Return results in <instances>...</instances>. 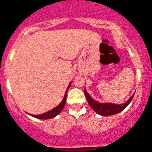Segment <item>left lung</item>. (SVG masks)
Masks as SVG:
<instances>
[{
    "mask_svg": "<svg viewBox=\"0 0 152 152\" xmlns=\"http://www.w3.org/2000/svg\"><path fill=\"white\" fill-rule=\"evenodd\" d=\"M84 94L87 102H88V104L95 112H96L99 115H102V116H111V115L118 114V113L123 111L132 102L135 93L129 99V100L126 103L121 104H112V103H99L96 102L94 99L91 97L89 94L87 93L85 88Z\"/></svg>",
    "mask_w": 152,
    "mask_h": 152,
    "instance_id": "1",
    "label": "left lung"
}]
</instances>
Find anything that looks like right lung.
I'll use <instances>...</instances> for the list:
<instances>
[{
	"label": "right lung",
	"instance_id": "obj_1",
	"mask_svg": "<svg viewBox=\"0 0 152 152\" xmlns=\"http://www.w3.org/2000/svg\"><path fill=\"white\" fill-rule=\"evenodd\" d=\"M71 82H70V83H69L67 89H66L65 95H64V99H63L62 102H61L60 104H59L58 105L56 106V107H55L54 109L48 111V112H46V113H44V114H39V115H32V114H28L31 115V116H34V117H35V118H40V119H48V118H54L55 116H56L57 115L59 114L61 112L63 109H64V106H65L66 101V95H67L68 90L69 89V88H70V86H71Z\"/></svg>",
	"mask_w": 152,
	"mask_h": 152
}]
</instances>
